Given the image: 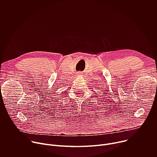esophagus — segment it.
Wrapping results in <instances>:
<instances>
[{
    "label": "esophagus",
    "instance_id": "34e87169",
    "mask_svg": "<svg viewBox=\"0 0 157 157\" xmlns=\"http://www.w3.org/2000/svg\"><path fill=\"white\" fill-rule=\"evenodd\" d=\"M78 75H81V74H80L79 73H78Z\"/></svg>",
    "mask_w": 157,
    "mask_h": 157
}]
</instances>
